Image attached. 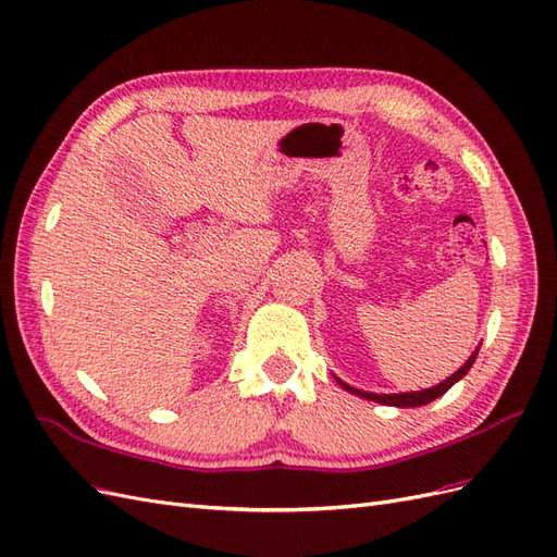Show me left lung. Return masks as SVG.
I'll use <instances>...</instances> for the list:
<instances>
[{
	"label": "left lung",
	"mask_w": 557,
	"mask_h": 557,
	"mask_svg": "<svg viewBox=\"0 0 557 557\" xmlns=\"http://www.w3.org/2000/svg\"><path fill=\"white\" fill-rule=\"evenodd\" d=\"M479 348L481 346H476V350L471 352L469 356V360L458 369V372H453L446 381H442V383H436V385H432V387H425V391H413V393H393V395H379V393H367V391H360V387H352V385H348V383H344L342 379H336V383H339L344 391H348V393H352V395H358V397H364V399H369V401H379V404H385V407H397V409H413V407H423V404H430V401H434L436 397H442L444 393H448L450 387L458 383L462 376H467V372L471 369V364H474V360H476V356H479Z\"/></svg>",
	"instance_id": "8db88e82"
}]
</instances>
